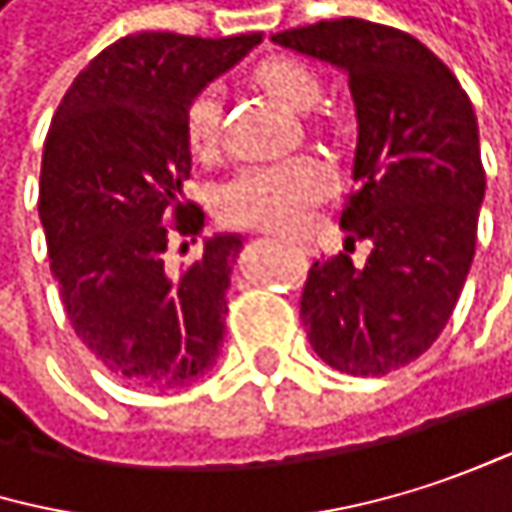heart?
<instances>
[{
    "mask_svg": "<svg viewBox=\"0 0 512 512\" xmlns=\"http://www.w3.org/2000/svg\"><path fill=\"white\" fill-rule=\"evenodd\" d=\"M258 83L294 110H309L321 98V80L294 59H273L258 68ZM224 95L218 83L197 89L185 110V143L197 158H212L221 146ZM333 173L315 155L245 164L215 191V212L224 224L251 230H294L309 209L327 197Z\"/></svg>",
    "mask_w": 512,
    "mask_h": 512,
    "instance_id": "heart-1",
    "label": "heart"
}]
</instances>
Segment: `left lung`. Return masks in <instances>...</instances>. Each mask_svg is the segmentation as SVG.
Wrapping results in <instances>:
<instances>
[{"label": "left lung", "instance_id": "obj_1", "mask_svg": "<svg viewBox=\"0 0 512 512\" xmlns=\"http://www.w3.org/2000/svg\"><path fill=\"white\" fill-rule=\"evenodd\" d=\"M273 41L348 74L357 152L339 224L345 248L372 239L363 270L345 251L312 264L303 327L327 366L387 375L432 348L474 261L486 170L471 98L426 44L393 26L342 17Z\"/></svg>", "mask_w": 512, "mask_h": 512}]
</instances>
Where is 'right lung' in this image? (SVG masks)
Returning a JSON list of instances; mask_svg holds the SVG:
<instances>
[{"label":"right lung","instance_id":"obj_1","mask_svg":"<svg viewBox=\"0 0 512 512\" xmlns=\"http://www.w3.org/2000/svg\"><path fill=\"white\" fill-rule=\"evenodd\" d=\"M261 41L125 35L56 107L38 185L50 270L74 333L119 381L176 390L218 360L242 236H212L179 273L164 254L173 233L203 227V209L182 194L188 101Z\"/></svg>","mask_w":512,"mask_h":512}]
</instances>
